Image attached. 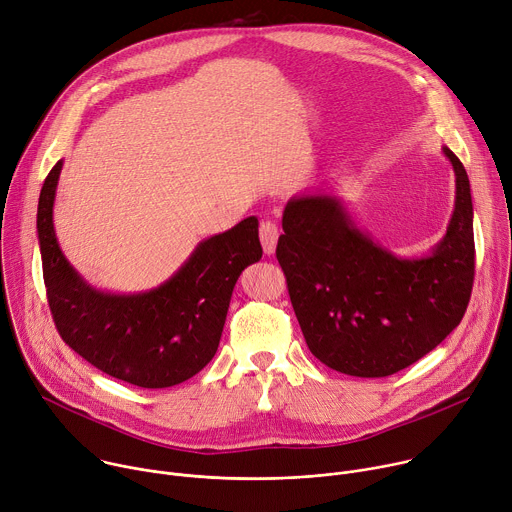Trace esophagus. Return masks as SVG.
Returning a JSON list of instances; mask_svg holds the SVG:
<instances>
[{
    "label": "esophagus",
    "instance_id": "1",
    "mask_svg": "<svg viewBox=\"0 0 512 512\" xmlns=\"http://www.w3.org/2000/svg\"><path fill=\"white\" fill-rule=\"evenodd\" d=\"M259 239H261L265 255H273L277 239H279V231H277V225L273 221H269V218H265V221H261V225H259Z\"/></svg>",
    "mask_w": 512,
    "mask_h": 512
}]
</instances>
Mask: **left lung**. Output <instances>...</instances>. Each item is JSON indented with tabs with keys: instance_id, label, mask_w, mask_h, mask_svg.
Segmentation results:
<instances>
[{
	"instance_id": "left-lung-1",
	"label": "left lung",
	"mask_w": 512,
	"mask_h": 512,
	"mask_svg": "<svg viewBox=\"0 0 512 512\" xmlns=\"http://www.w3.org/2000/svg\"><path fill=\"white\" fill-rule=\"evenodd\" d=\"M456 174V204L429 255L403 259L377 245L328 194L294 196L283 210L277 261L310 352L326 367L362 379L407 369L464 318L474 283L470 180Z\"/></svg>"
}]
</instances>
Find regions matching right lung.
Listing matches in <instances>:
<instances>
[{"label": "right lung", "instance_id": "1", "mask_svg": "<svg viewBox=\"0 0 512 512\" xmlns=\"http://www.w3.org/2000/svg\"><path fill=\"white\" fill-rule=\"evenodd\" d=\"M62 160L38 200V241L50 312L62 340L93 367L143 389H164L200 373L216 354L235 283L263 255L259 221L245 218L198 243L162 285L111 294L89 285L58 247L54 196Z\"/></svg>", "mask_w": 512, "mask_h": 512}]
</instances>
